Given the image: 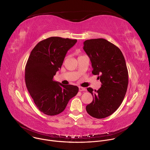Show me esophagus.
Here are the masks:
<instances>
[{
	"label": "esophagus",
	"mask_w": 150,
	"mask_h": 150,
	"mask_svg": "<svg viewBox=\"0 0 150 150\" xmlns=\"http://www.w3.org/2000/svg\"><path fill=\"white\" fill-rule=\"evenodd\" d=\"M79 91H86V89H85V88L80 87H79Z\"/></svg>",
	"instance_id": "34e87169"
}]
</instances>
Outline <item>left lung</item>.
I'll list each match as a JSON object with an SVG mask.
<instances>
[{"label":"left lung","instance_id":"obj_1","mask_svg":"<svg viewBox=\"0 0 150 150\" xmlns=\"http://www.w3.org/2000/svg\"><path fill=\"white\" fill-rule=\"evenodd\" d=\"M83 50L90 59L93 75L102 85L98 90L88 88L93 100L86 106L93 117L103 119L113 114L122 104L128 85V71L121 50L104 38L87 40Z\"/></svg>","mask_w":150,"mask_h":150}]
</instances>
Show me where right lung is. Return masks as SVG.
<instances>
[{"mask_svg": "<svg viewBox=\"0 0 150 150\" xmlns=\"http://www.w3.org/2000/svg\"><path fill=\"white\" fill-rule=\"evenodd\" d=\"M76 40L51 37L40 41L32 50L25 69L26 87L38 110L45 115L62 113L79 90L53 80L69 49Z\"/></svg>", "mask_w": 150, "mask_h": 150, "instance_id": "obj_1", "label": "right lung"}]
</instances>
